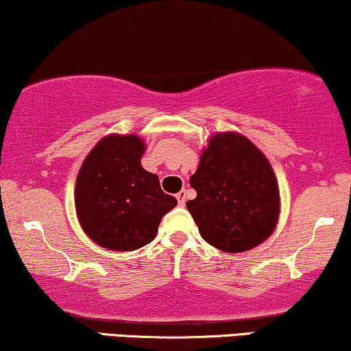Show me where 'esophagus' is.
Wrapping results in <instances>:
<instances>
[{
    "label": "esophagus",
    "instance_id": "obj_1",
    "mask_svg": "<svg viewBox=\"0 0 351 351\" xmlns=\"http://www.w3.org/2000/svg\"><path fill=\"white\" fill-rule=\"evenodd\" d=\"M176 198H177V201H179L180 206H184L185 201H186V190H180L179 193L176 195Z\"/></svg>",
    "mask_w": 351,
    "mask_h": 351
}]
</instances>
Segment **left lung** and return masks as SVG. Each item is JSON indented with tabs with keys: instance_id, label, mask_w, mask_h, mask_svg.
Returning a JSON list of instances; mask_svg holds the SVG:
<instances>
[{
	"instance_id": "8db88e82",
	"label": "left lung",
	"mask_w": 351,
	"mask_h": 351,
	"mask_svg": "<svg viewBox=\"0 0 351 351\" xmlns=\"http://www.w3.org/2000/svg\"><path fill=\"white\" fill-rule=\"evenodd\" d=\"M186 208L201 237L225 252H244L270 237L280 217V189L267 156L238 132L209 138L190 177Z\"/></svg>"
}]
</instances>
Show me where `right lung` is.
I'll return each instance as SVG.
<instances>
[{
  "instance_id": "right-lung-1",
  "label": "right lung",
  "mask_w": 351,
  "mask_h": 351,
  "mask_svg": "<svg viewBox=\"0 0 351 351\" xmlns=\"http://www.w3.org/2000/svg\"><path fill=\"white\" fill-rule=\"evenodd\" d=\"M143 152L138 136L110 134L89 152L76 177L80 225L110 251H136L153 241L162 215L177 204L158 176L142 167Z\"/></svg>"
}]
</instances>
